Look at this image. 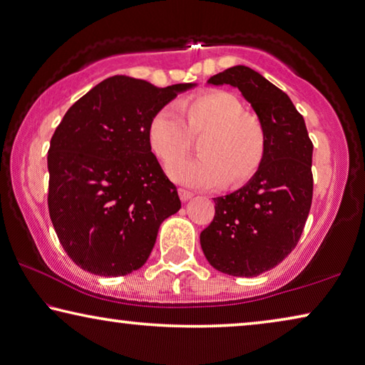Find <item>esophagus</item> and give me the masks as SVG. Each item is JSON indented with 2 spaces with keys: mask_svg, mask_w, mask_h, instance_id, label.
I'll list each match as a JSON object with an SVG mask.
<instances>
[{
  "mask_svg": "<svg viewBox=\"0 0 365 365\" xmlns=\"http://www.w3.org/2000/svg\"><path fill=\"white\" fill-rule=\"evenodd\" d=\"M178 197H180L182 201H188L193 197V193L188 192V190H185V188H178Z\"/></svg>",
  "mask_w": 365,
  "mask_h": 365,
  "instance_id": "esophagus-1",
  "label": "esophagus"
}]
</instances>
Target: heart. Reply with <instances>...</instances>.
<instances>
[{"label": "heart", "mask_w": 365, "mask_h": 365, "mask_svg": "<svg viewBox=\"0 0 365 365\" xmlns=\"http://www.w3.org/2000/svg\"><path fill=\"white\" fill-rule=\"evenodd\" d=\"M204 134L197 160L175 159L191 145V135ZM148 144L167 167L172 180L195 188L241 187L260 170L267 154V134L257 116L246 113L236 95L210 90L152 114Z\"/></svg>", "instance_id": "obj_1"}]
</instances>
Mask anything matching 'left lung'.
<instances>
[{
  "instance_id": "8db88e82",
  "label": "left lung",
  "mask_w": 365,
  "mask_h": 365,
  "mask_svg": "<svg viewBox=\"0 0 365 365\" xmlns=\"http://www.w3.org/2000/svg\"><path fill=\"white\" fill-rule=\"evenodd\" d=\"M208 83L236 86L251 103L267 134V154L242 188L215 198L201 249L222 274L255 277L280 264L300 241L313 198V143L290 98L252 68L231 67Z\"/></svg>"
}]
</instances>
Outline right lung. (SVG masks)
<instances>
[{
    "mask_svg": "<svg viewBox=\"0 0 365 365\" xmlns=\"http://www.w3.org/2000/svg\"><path fill=\"white\" fill-rule=\"evenodd\" d=\"M192 83L157 88L118 75L70 106L51 139L48 215L63 251L86 272L118 277L149 259L160 222L180 210L148 144L152 114Z\"/></svg>",
    "mask_w": 365,
    "mask_h": 365,
    "instance_id": "1",
    "label": "right lung"
}]
</instances>
